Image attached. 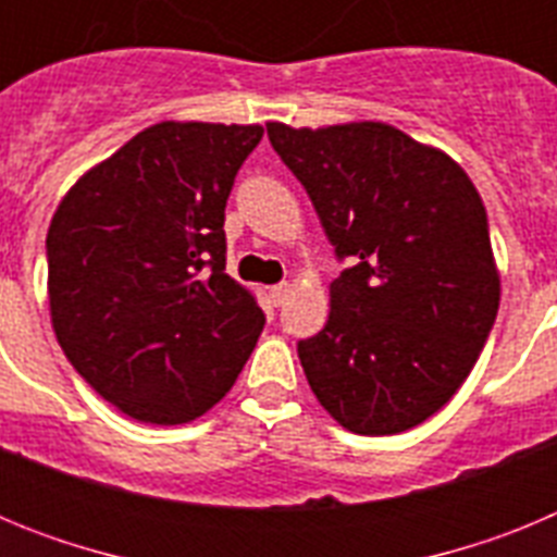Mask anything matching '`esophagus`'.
<instances>
[{
    "instance_id": "1",
    "label": "esophagus",
    "mask_w": 557,
    "mask_h": 557,
    "mask_svg": "<svg viewBox=\"0 0 557 557\" xmlns=\"http://www.w3.org/2000/svg\"><path fill=\"white\" fill-rule=\"evenodd\" d=\"M289 284L282 282V284H275V287H270V298H273V304H284L287 301V295H289Z\"/></svg>"
}]
</instances>
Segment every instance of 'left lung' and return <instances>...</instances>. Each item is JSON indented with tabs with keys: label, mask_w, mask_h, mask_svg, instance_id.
<instances>
[{
	"label": "left lung",
	"mask_w": 557,
	"mask_h": 557,
	"mask_svg": "<svg viewBox=\"0 0 557 557\" xmlns=\"http://www.w3.org/2000/svg\"><path fill=\"white\" fill-rule=\"evenodd\" d=\"M268 136L339 259H357L329 284L323 332L298 343L309 387L357 435L424 424L469 379L499 309L480 191L385 122H268Z\"/></svg>",
	"instance_id": "1"
}]
</instances>
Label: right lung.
Listing matches in <instances>:
<instances>
[{
	"label": "right lung",
	"instance_id": "obj_1",
	"mask_svg": "<svg viewBox=\"0 0 557 557\" xmlns=\"http://www.w3.org/2000/svg\"><path fill=\"white\" fill-rule=\"evenodd\" d=\"M262 125L159 122L63 195L47 231L49 318L66 359L141 424H189L262 334L225 273V200Z\"/></svg>",
	"mask_w": 557,
	"mask_h": 557
}]
</instances>
